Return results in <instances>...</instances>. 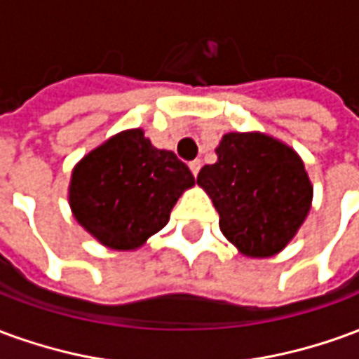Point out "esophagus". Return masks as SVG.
Returning <instances> with one entry per match:
<instances>
[{
    "label": "esophagus",
    "mask_w": 359,
    "mask_h": 359,
    "mask_svg": "<svg viewBox=\"0 0 359 359\" xmlns=\"http://www.w3.org/2000/svg\"><path fill=\"white\" fill-rule=\"evenodd\" d=\"M188 167H190L192 175H194V177H198V172H200V169H202V161H200V159H196V161H190V163H188Z\"/></svg>",
    "instance_id": "34e87169"
}]
</instances>
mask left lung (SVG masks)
<instances>
[{
  "instance_id": "obj_1",
  "label": "left lung",
  "mask_w": 359,
  "mask_h": 359,
  "mask_svg": "<svg viewBox=\"0 0 359 359\" xmlns=\"http://www.w3.org/2000/svg\"><path fill=\"white\" fill-rule=\"evenodd\" d=\"M203 165L198 184L219 213L229 242L248 257L278 254L311 208L313 187L290 146L262 133H229Z\"/></svg>"
}]
</instances>
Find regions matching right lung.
Masks as SVG:
<instances>
[{"instance_id": "obj_1", "label": "right lung", "mask_w": 359, "mask_h": 359, "mask_svg": "<svg viewBox=\"0 0 359 359\" xmlns=\"http://www.w3.org/2000/svg\"><path fill=\"white\" fill-rule=\"evenodd\" d=\"M194 177L179 157L157 149L142 128L111 136L74 165V219L111 250H136L161 231Z\"/></svg>"}]
</instances>
